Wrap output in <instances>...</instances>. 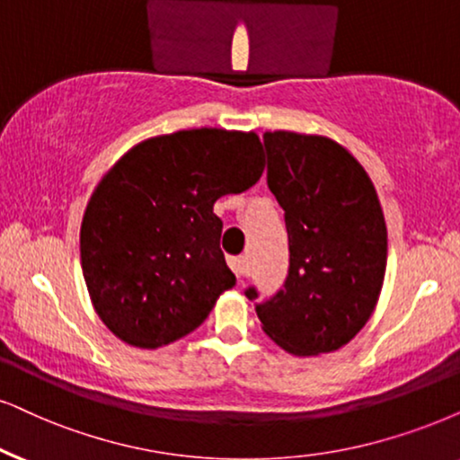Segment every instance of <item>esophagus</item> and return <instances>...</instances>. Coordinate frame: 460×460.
<instances>
[{
	"mask_svg": "<svg viewBox=\"0 0 460 460\" xmlns=\"http://www.w3.org/2000/svg\"><path fill=\"white\" fill-rule=\"evenodd\" d=\"M229 267H231V270H234V273L237 276V280H242V278L248 276V261H246V257L229 259Z\"/></svg>",
	"mask_w": 460,
	"mask_h": 460,
	"instance_id": "obj_1",
	"label": "esophagus"
}]
</instances>
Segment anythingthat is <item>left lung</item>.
Segmentation results:
<instances>
[{"label":"left lung","instance_id":"left-lung-1","mask_svg":"<svg viewBox=\"0 0 460 460\" xmlns=\"http://www.w3.org/2000/svg\"><path fill=\"white\" fill-rule=\"evenodd\" d=\"M263 144L290 259L284 287L257 304V316L287 352H333L365 327L380 297L385 214L367 172L333 139L267 131ZM246 297L259 299V290L248 287Z\"/></svg>","mask_w":460,"mask_h":460}]
</instances>
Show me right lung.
I'll list each match as a JSON object with an SVG mask.
<instances>
[{
    "mask_svg": "<svg viewBox=\"0 0 460 460\" xmlns=\"http://www.w3.org/2000/svg\"><path fill=\"white\" fill-rule=\"evenodd\" d=\"M265 170L257 133L189 129L150 137L110 170L86 206L80 261L93 307L127 344L189 335L235 284L214 201Z\"/></svg>",
    "mask_w": 460,
    "mask_h": 460,
    "instance_id": "obj_1",
    "label": "right lung"
}]
</instances>
